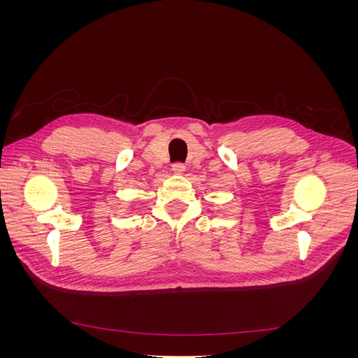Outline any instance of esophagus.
Listing matches in <instances>:
<instances>
[{
	"label": "esophagus",
	"instance_id": "1",
	"mask_svg": "<svg viewBox=\"0 0 358 358\" xmlns=\"http://www.w3.org/2000/svg\"><path fill=\"white\" fill-rule=\"evenodd\" d=\"M171 171L176 173V175H182V173L185 171V166H183L182 162H175V164L171 166Z\"/></svg>",
	"mask_w": 358,
	"mask_h": 358
}]
</instances>
